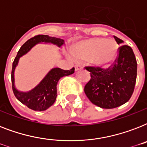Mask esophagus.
Returning <instances> with one entry per match:
<instances>
[{
	"label": "esophagus",
	"instance_id": "34e87169",
	"mask_svg": "<svg viewBox=\"0 0 147 147\" xmlns=\"http://www.w3.org/2000/svg\"><path fill=\"white\" fill-rule=\"evenodd\" d=\"M75 69H76V71H79V70H81V69H82V66L80 65H76Z\"/></svg>",
	"mask_w": 147,
	"mask_h": 147
}]
</instances>
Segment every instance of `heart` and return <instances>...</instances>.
Instances as JSON below:
<instances>
[{
  "instance_id": "obj_1",
  "label": "heart",
  "mask_w": 147,
  "mask_h": 147,
  "mask_svg": "<svg viewBox=\"0 0 147 147\" xmlns=\"http://www.w3.org/2000/svg\"><path fill=\"white\" fill-rule=\"evenodd\" d=\"M70 53L76 60H88L95 67L108 68L117 57L118 45L111 39L90 38L72 45Z\"/></svg>"
}]
</instances>
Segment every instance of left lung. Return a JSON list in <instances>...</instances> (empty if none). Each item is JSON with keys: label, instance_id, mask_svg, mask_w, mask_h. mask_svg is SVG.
Here are the masks:
<instances>
[{"label": "left lung", "instance_id": "8db88e82", "mask_svg": "<svg viewBox=\"0 0 147 147\" xmlns=\"http://www.w3.org/2000/svg\"><path fill=\"white\" fill-rule=\"evenodd\" d=\"M120 45L123 40L114 36ZM118 55L107 69L85 67L91 72V79L85 86V93L91 102L101 108L111 109L130 100L137 79V63L131 47L123 45Z\"/></svg>", "mask_w": 147, "mask_h": 147}]
</instances>
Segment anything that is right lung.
<instances>
[{
	"label": "right lung",
	"instance_id": "obj_1",
	"mask_svg": "<svg viewBox=\"0 0 147 147\" xmlns=\"http://www.w3.org/2000/svg\"><path fill=\"white\" fill-rule=\"evenodd\" d=\"M41 42L51 43L58 47L64 44V40L60 38L52 37L48 35H37L31 38L24 43L17 53V55L13 62L11 71L13 92L15 97L29 108L33 111H42L48 109L54 104L57 96V83L60 78L70 76L75 72V68L70 70H63L59 68H53L47 73L43 79L30 91L27 92H20L14 85V71L18 65L20 58L28 53L35 45Z\"/></svg>",
	"mask_w": 147,
	"mask_h": 147
}]
</instances>
